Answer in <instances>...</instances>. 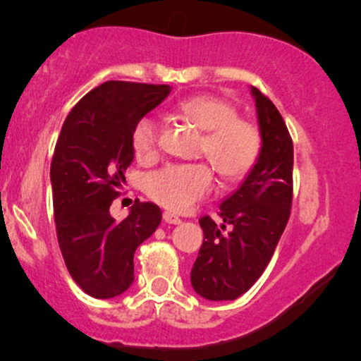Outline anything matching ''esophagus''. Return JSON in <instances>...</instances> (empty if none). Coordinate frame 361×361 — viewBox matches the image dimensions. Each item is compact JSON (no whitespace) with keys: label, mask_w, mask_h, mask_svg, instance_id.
<instances>
[{"label":"esophagus","mask_w":361,"mask_h":361,"mask_svg":"<svg viewBox=\"0 0 361 361\" xmlns=\"http://www.w3.org/2000/svg\"><path fill=\"white\" fill-rule=\"evenodd\" d=\"M163 219H164V222H168V224H180L181 222L180 217H178V215H175V214H171V212H164Z\"/></svg>","instance_id":"1"}]
</instances>
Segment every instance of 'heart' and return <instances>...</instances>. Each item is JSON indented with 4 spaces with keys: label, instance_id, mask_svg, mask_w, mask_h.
Here are the masks:
<instances>
[{
    "label": "heart",
    "instance_id": "heart-1",
    "mask_svg": "<svg viewBox=\"0 0 361 361\" xmlns=\"http://www.w3.org/2000/svg\"><path fill=\"white\" fill-rule=\"evenodd\" d=\"M176 115L204 130L200 154L222 180L238 181L255 168L261 152V132L251 120L238 117L231 102L214 94H195L178 102ZM135 156L151 161L159 154V126L154 117L139 118L132 130ZM214 171L209 163H175L146 178L144 190L152 202L171 212H188L212 192Z\"/></svg>",
    "mask_w": 361,
    "mask_h": 361
}]
</instances>
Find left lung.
Wrapping results in <instances>:
<instances>
[{"label": "left lung", "mask_w": 361, "mask_h": 361, "mask_svg": "<svg viewBox=\"0 0 361 361\" xmlns=\"http://www.w3.org/2000/svg\"><path fill=\"white\" fill-rule=\"evenodd\" d=\"M261 132L255 168L221 204V227L200 217L204 243L192 268L195 292L207 300H234L247 292L270 263L290 217L293 142L283 117L258 88H251ZM227 225L231 231L222 235Z\"/></svg>", "instance_id": "left-lung-1"}]
</instances>
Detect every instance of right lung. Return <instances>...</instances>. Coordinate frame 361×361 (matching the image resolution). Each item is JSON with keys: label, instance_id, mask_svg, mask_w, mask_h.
I'll list each match as a JSON object with an SVG mask.
<instances>
[{"label": "right lung", "instance_id": "1", "mask_svg": "<svg viewBox=\"0 0 361 361\" xmlns=\"http://www.w3.org/2000/svg\"><path fill=\"white\" fill-rule=\"evenodd\" d=\"M169 91L168 85L106 81L73 106L61 128L51 163L57 241L69 275L94 299L130 287L134 252L161 222L159 207L139 198L120 222L110 205L134 161V126Z\"/></svg>", "mask_w": 361, "mask_h": 361}]
</instances>
